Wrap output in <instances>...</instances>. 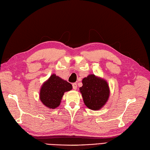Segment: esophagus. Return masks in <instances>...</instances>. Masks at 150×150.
<instances>
[{"label":"esophagus","mask_w":150,"mask_h":150,"mask_svg":"<svg viewBox=\"0 0 150 150\" xmlns=\"http://www.w3.org/2000/svg\"><path fill=\"white\" fill-rule=\"evenodd\" d=\"M72 86H73V90H76V89H77V83H73L72 84Z\"/></svg>","instance_id":"obj_1"}]
</instances>
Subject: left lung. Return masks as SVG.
Instances as JSON below:
<instances>
[{"label":"left lung","mask_w":150,"mask_h":150,"mask_svg":"<svg viewBox=\"0 0 150 150\" xmlns=\"http://www.w3.org/2000/svg\"><path fill=\"white\" fill-rule=\"evenodd\" d=\"M79 90L86 106L93 110L100 109L109 98L110 90L107 82L94 75L83 79L82 86Z\"/></svg>","instance_id":"1"}]
</instances>
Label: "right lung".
I'll list each match as a JSON object with an SVG mask.
<instances>
[{
	"mask_svg": "<svg viewBox=\"0 0 150 150\" xmlns=\"http://www.w3.org/2000/svg\"><path fill=\"white\" fill-rule=\"evenodd\" d=\"M71 89V84L53 74L42 86L40 99L46 107L55 109L60 104L64 92Z\"/></svg>",
	"mask_w": 150,
	"mask_h": 150,
	"instance_id": "obj_1",
	"label": "right lung"
}]
</instances>
